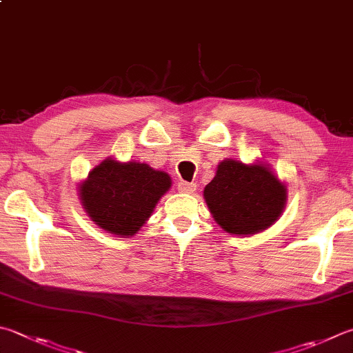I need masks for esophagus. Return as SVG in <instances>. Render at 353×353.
<instances>
[{"mask_svg": "<svg viewBox=\"0 0 353 353\" xmlns=\"http://www.w3.org/2000/svg\"><path fill=\"white\" fill-rule=\"evenodd\" d=\"M178 190L181 194H194L196 190V184L195 183H185V181H179L178 183Z\"/></svg>", "mask_w": 353, "mask_h": 353, "instance_id": "1", "label": "esophagus"}]
</instances>
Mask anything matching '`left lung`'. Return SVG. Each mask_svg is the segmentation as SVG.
Masks as SVG:
<instances>
[{"instance_id":"left-lung-1","label":"left lung","mask_w":353,"mask_h":353,"mask_svg":"<svg viewBox=\"0 0 353 353\" xmlns=\"http://www.w3.org/2000/svg\"><path fill=\"white\" fill-rule=\"evenodd\" d=\"M212 216L230 235L250 236L278 221L288 203V185L264 161L223 159L204 188Z\"/></svg>"}]
</instances>
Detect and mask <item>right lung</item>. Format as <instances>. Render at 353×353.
I'll return each mask as SVG.
<instances>
[{
	"label": "right lung",
	"instance_id": "1",
	"mask_svg": "<svg viewBox=\"0 0 353 353\" xmlns=\"http://www.w3.org/2000/svg\"><path fill=\"white\" fill-rule=\"evenodd\" d=\"M170 185L168 172L109 157L78 184V195L85 214L99 229L129 238L138 234Z\"/></svg>",
	"mask_w": 353,
	"mask_h": 353
}]
</instances>
